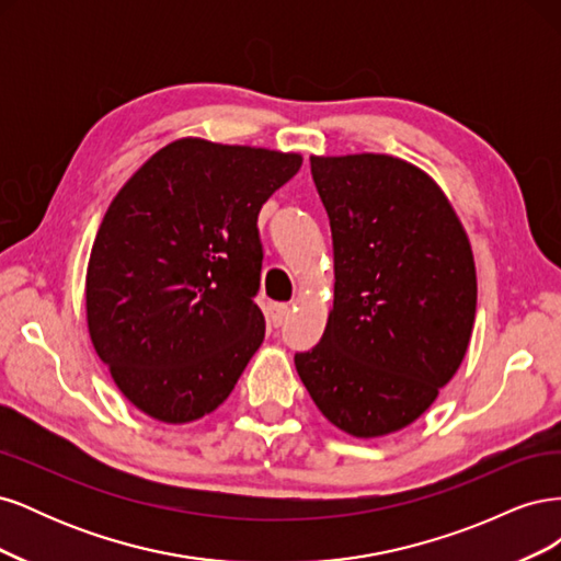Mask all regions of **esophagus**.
<instances>
[{
	"mask_svg": "<svg viewBox=\"0 0 561 561\" xmlns=\"http://www.w3.org/2000/svg\"><path fill=\"white\" fill-rule=\"evenodd\" d=\"M287 318H290V307H287V304H271V307H268L271 325L280 328Z\"/></svg>",
	"mask_w": 561,
	"mask_h": 561,
	"instance_id": "esophagus-1",
	"label": "esophagus"
}]
</instances>
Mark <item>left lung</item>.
Wrapping results in <instances>:
<instances>
[{
  "mask_svg": "<svg viewBox=\"0 0 561 561\" xmlns=\"http://www.w3.org/2000/svg\"><path fill=\"white\" fill-rule=\"evenodd\" d=\"M311 175L332 229L334 307L295 367L336 428L381 437L426 412L463 363L470 241L435 180L398 157H311Z\"/></svg>",
  "mask_w": 561,
  "mask_h": 561,
  "instance_id": "8db88e82",
  "label": "left lung"
}]
</instances>
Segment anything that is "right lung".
I'll list each match as a JSON object with an SVG mask.
<instances>
[{"instance_id": "obj_1", "label": "right lung", "mask_w": 561, "mask_h": 561, "mask_svg": "<svg viewBox=\"0 0 561 561\" xmlns=\"http://www.w3.org/2000/svg\"><path fill=\"white\" fill-rule=\"evenodd\" d=\"M299 165V154L182 138L110 203L87 271L89 334L147 416L215 412L262 346L257 215Z\"/></svg>"}]
</instances>
